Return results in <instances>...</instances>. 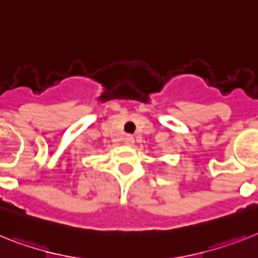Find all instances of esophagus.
<instances>
[{
  "instance_id": "obj_1",
  "label": "esophagus",
  "mask_w": 258,
  "mask_h": 258,
  "mask_svg": "<svg viewBox=\"0 0 258 258\" xmlns=\"http://www.w3.org/2000/svg\"><path fill=\"white\" fill-rule=\"evenodd\" d=\"M124 143H126L127 145H132L134 143H135V139H134V136L132 135H126V138H124Z\"/></svg>"
}]
</instances>
